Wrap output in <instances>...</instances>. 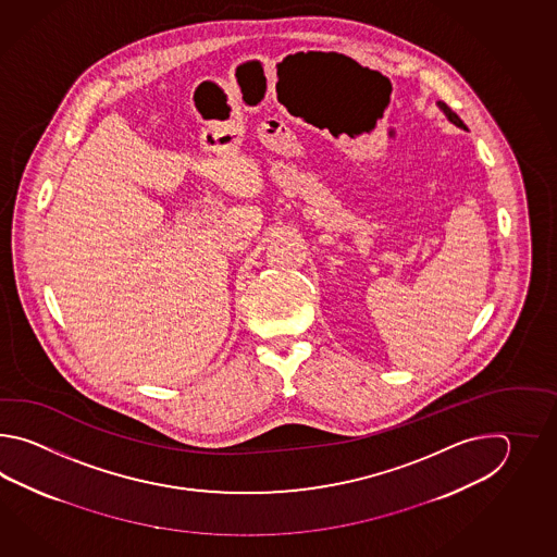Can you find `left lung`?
<instances>
[{
    "mask_svg": "<svg viewBox=\"0 0 557 557\" xmlns=\"http://www.w3.org/2000/svg\"><path fill=\"white\" fill-rule=\"evenodd\" d=\"M438 107L440 111H444V115L448 117L450 123H454V125H456V127H460V129H466L462 119L458 117V115L451 111L450 107L446 106V103H442V101H438Z\"/></svg>",
    "mask_w": 557,
    "mask_h": 557,
    "instance_id": "left-lung-1",
    "label": "left lung"
}]
</instances>
